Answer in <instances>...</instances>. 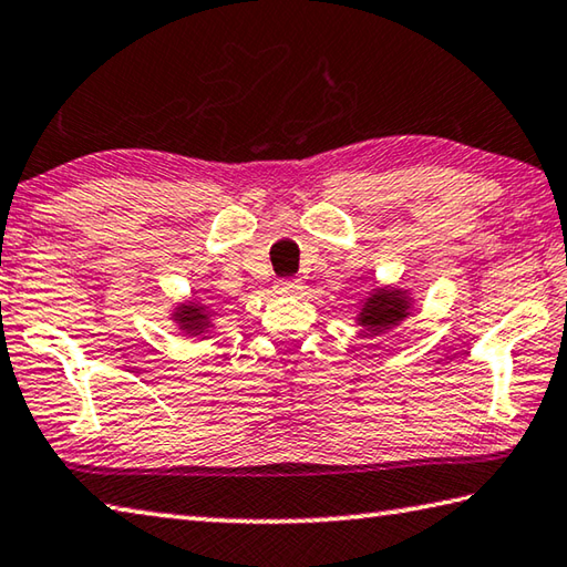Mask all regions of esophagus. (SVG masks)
Here are the masks:
<instances>
[{
    "instance_id": "34e87169",
    "label": "esophagus",
    "mask_w": 567,
    "mask_h": 567,
    "mask_svg": "<svg viewBox=\"0 0 567 567\" xmlns=\"http://www.w3.org/2000/svg\"><path fill=\"white\" fill-rule=\"evenodd\" d=\"M300 290H302L300 280H277L275 282L277 295H300Z\"/></svg>"
}]
</instances>
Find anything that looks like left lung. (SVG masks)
<instances>
[{
	"label": "left lung",
	"instance_id": "1",
	"mask_svg": "<svg viewBox=\"0 0 567 567\" xmlns=\"http://www.w3.org/2000/svg\"><path fill=\"white\" fill-rule=\"evenodd\" d=\"M414 315V295L401 285H374L357 302L354 322L367 337L389 334L404 319Z\"/></svg>",
	"mask_w": 567,
	"mask_h": 567
}]
</instances>
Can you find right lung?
<instances>
[{"mask_svg": "<svg viewBox=\"0 0 567 567\" xmlns=\"http://www.w3.org/2000/svg\"><path fill=\"white\" fill-rule=\"evenodd\" d=\"M218 310H220V307L200 300L198 292H193L188 300L173 305L168 319L173 324H176V329L183 337L205 339V334H210L215 329Z\"/></svg>", "mask_w": 567, "mask_h": 567, "instance_id": "obj_1", "label": "right lung"}]
</instances>
